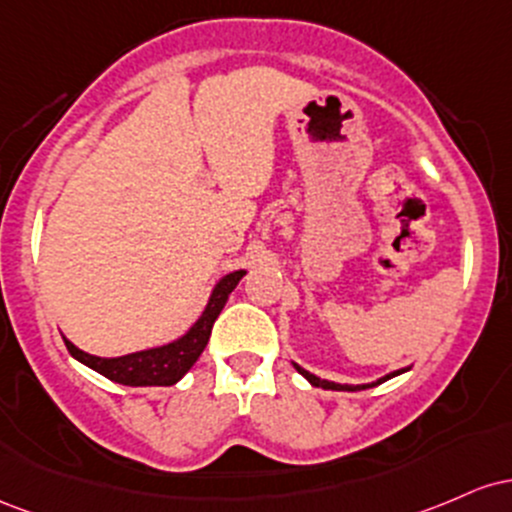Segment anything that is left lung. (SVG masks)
Returning <instances> with one entry per match:
<instances>
[{
	"label": "left lung",
	"mask_w": 512,
	"mask_h": 512,
	"mask_svg": "<svg viewBox=\"0 0 512 512\" xmlns=\"http://www.w3.org/2000/svg\"><path fill=\"white\" fill-rule=\"evenodd\" d=\"M295 365V370L300 372V375L304 377V380H307L309 384H312V387H321V389H331V392H360V389H372V387H377V384H382V382H387V380H392V377H396V375H401V372H406L409 370V367H401V370H394V372H389V375H384V377H380V380H375V382H367V384H341V382H331V380H321V377H317L314 375V372H309V370H304L302 365H297V363H292Z\"/></svg>",
	"instance_id": "1"
}]
</instances>
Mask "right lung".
<instances>
[{
  "label": "right lung",
  "instance_id": "obj_1",
  "mask_svg": "<svg viewBox=\"0 0 512 512\" xmlns=\"http://www.w3.org/2000/svg\"><path fill=\"white\" fill-rule=\"evenodd\" d=\"M246 271H232L222 275L212 287L208 304H205L203 314L195 319V324L176 341L164 343V346H154L145 350H135V353L118 355V358H101V355H91L86 350L77 348L67 336L65 346L77 358L79 363L96 370L99 375L108 377L111 382L125 384V387H171L186 375L200 358L205 346L210 341V331L215 319L220 317L222 307H225L229 295L239 280L244 278Z\"/></svg>",
  "mask_w": 512,
  "mask_h": 512
}]
</instances>
